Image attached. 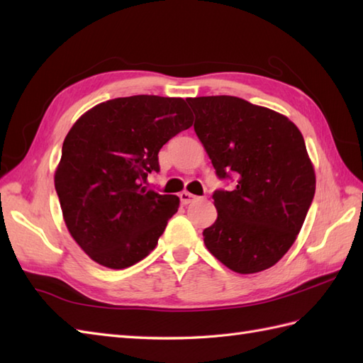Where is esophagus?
<instances>
[{
	"label": "esophagus",
	"instance_id": "obj_1",
	"mask_svg": "<svg viewBox=\"0 0 363 363\" xmlns=\"http://www.w3.org/2000/svg\"><path fill=\"white\" fill-rule=\"evenodd\" d=\"M194 199H197L194 194H191V192H188V191H183V192H180V201H182V203L183 205H188V203H191L192 201H194Z\"/></svg>",
	"mask_w": 363,
	"mask_h": 363
}]
</instances>
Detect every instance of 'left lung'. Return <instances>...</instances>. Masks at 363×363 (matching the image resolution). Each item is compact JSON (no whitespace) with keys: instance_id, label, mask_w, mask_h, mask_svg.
<instances>
[{"instance_id":"left-lung-1","label":"left lung","mask_w":363,"mask_h":363,"mask_svg":"<svg viewBox=\"0 0 363 363\" xmlns=\"http://www.w3.org/2000/svg\"><path fill=\"white\" fill-rule=\"evenodd\" d=\"M194 130L219 179L218 218L203 230L206 249L238 274L274 266L298 238L315 196V169L304 138L286 116L230 95L186 99Z\"/></svg>"}]
</instances>
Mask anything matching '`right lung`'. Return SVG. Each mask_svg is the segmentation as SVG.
<instances>
[{"mask_svg": "<svg viewBox=\"0 0 363 363\" xmlns=\"http://www.w3.org/2000/svg\"><path fill=\"white\" fill-rule=\"evenodd\" d=\"M191 125L186 101L158 95L99 103L73 123L55 188L67 230L91 260L123 269L157 247L180 199L144 183L160 171L161 147Z\"/></svg>", "mask_w": 363, "mask_h": 363, "instance_id": "obj_1", "label": "right lung"}]
</instances>
